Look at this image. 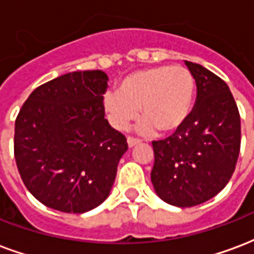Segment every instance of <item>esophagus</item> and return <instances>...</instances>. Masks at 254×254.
<instances>
[{"label": "esophagus", "instance_id": "esophagus-1", "mask_svg": "<svg viewBox=\"0 0 254 254\" xmlns=\"http://www.w3.org/2000/svg\"><path fill=\"white\" fill-rule=\"evenodd\" d=\"M140 143V140L138 138H134V137H127V145L132 148V147H134V145H137V144Z\"/></svg>", "mask_w": 254, "mask_h": 254}]
</instances>
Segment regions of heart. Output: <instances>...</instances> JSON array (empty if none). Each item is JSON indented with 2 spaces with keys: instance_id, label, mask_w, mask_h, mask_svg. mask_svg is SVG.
Segmentation results:
<instances>
[{
  "instance_id": "obj_1",
  "label": "heart",
  "mask_w": 254,
  "mask_h": 254,
  "mask_svg": "<svg viewBox=\"0 0 254 254\" xmlns=\"http://www.w3.org/2000/svg\"><path fill=\"white\" fill-rule=\"evenodd\" d=\"M194 92V77L188 67L162 65L129 73L118 91L106 92L103 106L116 129H127L140 107L144 116L140 132L158 127L162 133H173L190 116Z\"/></svg>"
}]
</instances>
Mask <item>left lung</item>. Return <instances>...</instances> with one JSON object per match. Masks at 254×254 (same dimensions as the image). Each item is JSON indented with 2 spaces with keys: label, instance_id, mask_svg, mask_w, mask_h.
Returning <instances> with one entry per match:
<instances>
[{
  "label": "left lung",
  "instance_id": "obj_1",
  "mask_svg": "<svg viewBox=\"0 0 254 254\" xmlns=\"http://www.w3.org/2000/svg\"><path fill=\"white\" fill-rule=\"evenodd\" d=\"M185 65L196 81V106L173 136L152 143L151 171L156 194L180 208L202 204L223 190L241 147L240 113L229 85L198 64Z\"/></svg>",
  "mask_w": 254,
  "mask_h": 254
}]
</instances>
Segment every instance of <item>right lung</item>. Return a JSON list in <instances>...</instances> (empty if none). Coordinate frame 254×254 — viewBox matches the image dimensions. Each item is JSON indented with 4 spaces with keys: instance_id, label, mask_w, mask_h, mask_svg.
<instances>
[{
    "instance_id": "1",
    "label": "right lung",
    "mask_w": 254,
    "mask_h": 254,
    "mask_svg": "<svg viewBox=\"0 0 254 254\" xmlns=\"http://www.w3.org/2000/svg\"><path fill=\"white\" fill-rule=\"evenodd\" d=\"M107 81L102 70L63 74L38 87L16 118V165L46 207L84 213L110 194L127 143L105 118Z\"/></svg>"
}]
</instances>
